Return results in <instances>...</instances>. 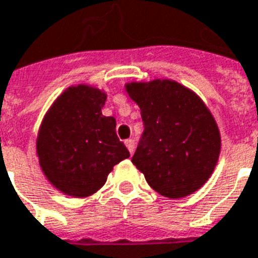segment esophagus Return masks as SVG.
<instances>
[{
	"instance_id": "34e87169",
	"label": "esophagus",
	"mask_w": 258,
	"mask_h": 258,
	"mask_svg": "<svg viewBox=\"0 0 258 258\" xmlns=\"http://www.w3.org/2000/svg\"><path fill=\"white\" fill-rule=\"evenodd\" d=\"M124 143H125V146H127V149H128L130 153L133 154L134 150H135V142H134L133 139H127Z\"/></svg>"
}]
</instances>
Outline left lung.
Instances as JSON below:
<instances>
[{
  "label": "left lung",
  "instance_id": "8db88e82",
  "mask_svg": "<svg viewBox=\"0 0 258 258\" xmlns=\"http://www.w3.org/2000/svg\"><path fill=\"white\" fill-rule=\"evenodd\" d=\"M125 90L145 125L131 161L149 185L170 199L202 188L221 153V134L206 104L172 80L131 82Z\"/></svg>",
  "mask_w": 258,
  "mask_h": 258
}]
</instances>
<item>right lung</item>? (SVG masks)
<instances>
[{"label": "right lung", "instance_id": "add662e5", "mask_svg": "<svg viewBox=\"0 0 258 258\" xmlns=\"http://www.w3.org/2000/svg\"><path fill=\"white\" fill-rule=\"evenodd\" d=\"M103 90L70 86L42 121L36 139L39 165L52 185L73 198H86L107 181L115 165L128 158L116 135V120L103 116Z\"/></svg>", "mask_w": 258, "mask_h": 258}]
</instances>
